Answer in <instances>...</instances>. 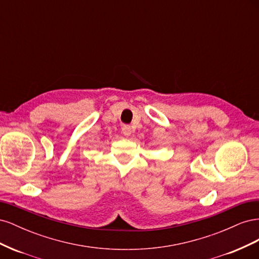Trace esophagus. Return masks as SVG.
Listing matches in <instances>:
<instances>
[{
	"mask_svg": "<svg viewBox=\"0 0 259 259\" xmlns=\"http://www.w3.org/2000/svg\"><path fill=\"white\" fill-rule=\"evenodd\" d=\"M122 133L124 134V136H130L132 134V127L130 126V125H123Z\"/></svg>",
	"mask_w": 259,
	"mask_h": 259,
	"instance_id": "esophagus-1",
	"label": "esophagus"
}]
</instances>
